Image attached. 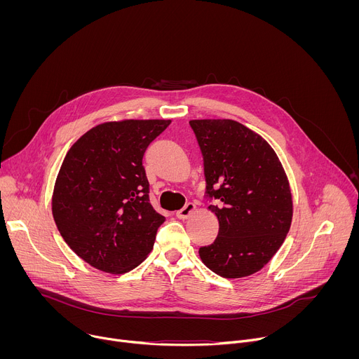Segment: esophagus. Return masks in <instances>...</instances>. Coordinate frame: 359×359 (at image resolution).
<instances>
[{
    "instance_id": "34e87169",
    "label": "esophagus",
    "mask_w": 359,
    "mask_h": 359,
    "mask_svg": "<svg viewBox=\"0 0 359 359\" xmlns=\"http://www.w3.org/2000/svg\"><path fill=\"white\" fill-rule=\"evenodd\" d=\"M196 210V206L193 203H186L184 208L180 209L177 213H176V217L180 219V220H186L190 217V215H193V212Z\"/></svg>"
}]
</instances>
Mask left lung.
<instances>
[{"mask_svg": "<svg viewBox=\"0 0 359 359\" xmlns=\"http://www.w3.org/2000/svg\"><path fill=\"white\" fill-rule=\"evenodd\" d=\"M200 146L209 209L219 234L200 247L204 266L224 278L262 270L285 240L292 219L287 175L273 147L231 119L189 122Z\"/></svg>", "mask_w": 359, "mask_h": 359, "instance_id": "left-lung-1", "label": "left lung"}]
</instances>
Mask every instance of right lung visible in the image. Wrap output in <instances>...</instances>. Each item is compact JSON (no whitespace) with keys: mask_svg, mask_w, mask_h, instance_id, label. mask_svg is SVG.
<instances>
[{"mask_svg":"<svg viewBox=\"0 0 359 359\" xmlns=\"http://www.w3.org/2000/svg\"><path fill=\"white\" fill-rule=\"evenodd\" d=\"M172 121L97 125L68 150L54 194L55 224L92 267L123 274L151 251L165 217L151 208L143 155Z\"/></svg>","mask_w":359,"mask_h":359,"instance_id":"add662e5","label":"right lung"}]
</instances>
